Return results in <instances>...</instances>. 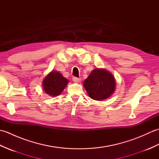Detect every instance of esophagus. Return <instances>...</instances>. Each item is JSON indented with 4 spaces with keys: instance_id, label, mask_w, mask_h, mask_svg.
I'll use <instances>...</instances> for the list:
<instances>
[{
    "instance_id": "esophagus-1",
    "label": "esophagus",
    "mask_w": 159,
    "mask_h": 159,
    "mask_svg": "<svg viewBox=\"0 0 159 159\" xmlns=\"http://www.w3.org/2000/svg\"><path fill=\"white\" fill-rule=\"evenodd\" d=\"M80 78H78V77H73L72 78V80L74 82H77V83H79V82H80Z\"/></svg>"
}]
</instances>
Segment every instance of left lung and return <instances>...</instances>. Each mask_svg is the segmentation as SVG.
Masks as SVG:
<instances>
[{
    "mask_svg": "<svg viewBox=\"0 0 159 159\" xmlns=\"http://www.w3.org/2000/svg\"><path fill=\"white\" fill-rule=\"evenodd\" d=\"M91 98L96 100H105L116 89V80L109 72L102 69H95L83 83Z\"/></svg>",
    "mask_w": 159,
    "mask_h": 159,
    "instance_id": "obj_1",
    "label": "left lung"
}]
</instances>
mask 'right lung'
I'll return each mask as SVG.
<instances>
[{
	"label": "right lung",
	"mask_w": 159,
	"mask_h": 159,
	"mask_svg": "<svg viewBox=\"0 0 159 159\" xmlns=\"http://www.w3.org/2000/svg\"><path fill=\"white\" fill-rule=\"evenodd\" d=\"M68 83V80L58 72H51L43 81V87L46 93L51 96H58Z\"/></svg>",
	"instance_id": "add662e5"
}]
</instances>
